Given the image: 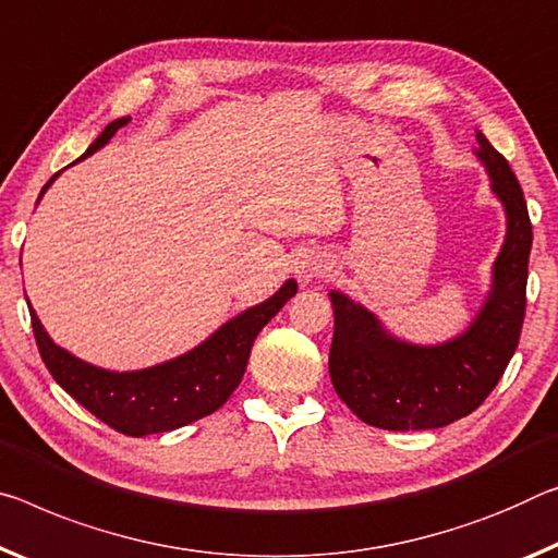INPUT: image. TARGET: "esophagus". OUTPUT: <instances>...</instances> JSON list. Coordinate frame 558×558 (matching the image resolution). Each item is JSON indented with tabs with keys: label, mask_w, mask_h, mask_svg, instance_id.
<instances>
[{
	"label": "esophagus",
	"mask_w": 558,
	"mask_h": 558,
	"mask_svg": "<svg viewBox=\"0 0 558 558\" xmlns=\"http://www.w3.org/2000/svg\"><path fill=\"white\" fill-rule=\"evenodd\" d=\"M327 270L330 268L315 258H305L295 265V276L300 282H303V286H307V282H315L317 278H325Z\"/></svg>",
	"instance_id": "obj_1"
}]
</instances>
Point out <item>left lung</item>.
<instances>
[{"mask_svg":"<svg viewBox=\"0 0 558 558\" xmlns=\"http://www.w3.org/2000/svg\"><path fill=\"white\" fill-rule=\"evenodd\" d=\"M476 156L507 214V238L494 260L492 288L462 335L441 344L395 338L375 313L332 290L330 379L340 400L379 429H437L472 414L514 355L526 313L532 220L507 158L476 131Z\"/></svg>","mask_w":558,"mask_h":558,"instance_id":"obj_1","label":"left lung"}]
</instances>
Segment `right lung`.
<instances>
[{"label": "right lung", "instance_id": "1", "mask_svg": "<svg viewBox=\"0 0 558 558\" xmlns=\"http://www.w3.org/2000/svg\"><path fill=\"white\" fill-rule=\"evenodd\" d=\"M129 121L131 117L111 121L82 158L109 144L111 136ZM54 179L44 185L39 198ZM295 293L298 282L286 280L276 295L220 325L198 348L183 352L181 357L161 362V365L134 369V373H111V369L88 365V362L74 357L72 352L59 348L49 338L32 305L29 315L39 355L51 377L61 385V390H66L94 417H99L121 435L146 437L185 427V424L223 407L235 387L241 385L258 332Z\"/></svg>", "mask_w": 558, "mask_h": 558}]
</instances>
